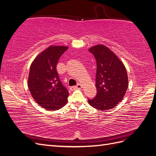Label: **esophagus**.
I'll return each instance as SVG.
<instances>
[{
    "instance_id": "esophagus-1",
    "label": "esophagus",
    "mask_w": 156,
    "mask_h": 156,
    "mask_svg": "<svg viewBox=\"0 0 156 156\" xmlns=\"http://www.w3.org/2000/svg\"><path fill=\"white\" fill-rule=\"evenodd\" d=\"M82 87H83L82 84H77V86L70 87V90H76V89H81Z\"/></svg>"
}]
</instances>
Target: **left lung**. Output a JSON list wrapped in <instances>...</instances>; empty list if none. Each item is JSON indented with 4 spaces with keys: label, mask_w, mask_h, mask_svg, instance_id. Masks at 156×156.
I'll return each mask as SVG.
<instances>
[{
    "label": "left lung",
    "mask_w": 156,
    "mask_h": 156,
    "mask_svg": "<svg viewBox=\"0 0 156 156\" xmlns=\"http://www.w3.org/2000/svg\"><path fill=\"white\" fill-rule=\"evenodd\" d=\"M88 51L96 60L97 94L88 99V103L100 111L114 108L123 100L128 87V77L123 62L103 45H97Z\"/></svg>",
    "instance_id": "8db88e82"
}]
</instances>
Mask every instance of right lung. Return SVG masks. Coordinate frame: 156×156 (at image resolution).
<instances>
[{
  "mask_svg": "<svg viewBox=\"0 0 156 156\" xmlns=\"http://www.w3.org/2000/svg\"><path fill=\"white\" fill-rule=\"evenodd\" d=\"M68 49L66 46L51 45L31 64L28 87L36 103L46 110H58L67 103L69 92L60 81L56 64Z\"/></svg>",
  "mask_w": 156,
  "mask_h": 156,
  "instance_id": "add662e5",
  "label": "right lung"
}]
</instances>
